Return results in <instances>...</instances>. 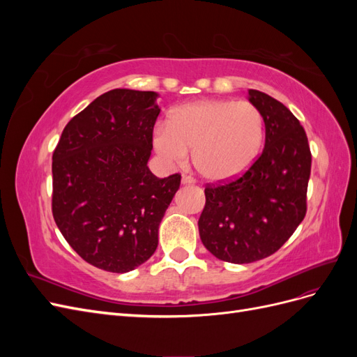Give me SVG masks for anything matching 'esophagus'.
<instances>
[{
    "mask_svg": "<svg viewBox=\"0 0 357 357\" xmlns=\"http://www.w3.org/2000/svg\"><path fill=\"white\" fill-rule=\"evenodd\" d=\"M181 183H183V185H193V183H195V180H193L190 176H183L181 177Z\"/></svg>",
    "mask_w": 357,
    "mask_h": 357,
    "instance_id": "esophagus-1",
    "label": "esophagus"
}]
</instances>
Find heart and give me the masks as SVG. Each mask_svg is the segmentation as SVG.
<instances>
[{
    "label": "heart",
    "mask_w": 357,
    "mask_h": 357,
    "mask_svg": "<svg viewBox=\"0 0 357 357\" xmlns=\"http://www.w3.org/2000/svg\"><path fill=\"white\" fill-rule=\"evenodd\" d=\"M264 117L245 101L204 100L176 107L168 125L155 128L153 146L169 162H183L192 151L193 165L210 181H226L250 168L261 153Z\"/></svg>",
    "instance_id": "1"
}]
</instances>
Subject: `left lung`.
I'll return each instance as SVG.
<instances>
[{"label":"left lung","mask_w":357,"mask_h":357,"mask_svg":"<svg viewBox=\"0 0 357 357\" xmlns=\"http://www.w3.org/2000/svg\"><path fill=\"white\" fill-rule=\"evenodd\" d=\"M248 101L264 117V152L241 177L205 188L198 220L205 248L231 264L275 253L307 213L311 152L304 128L273 96L248 89Z\"/></svg>","instance_id":"1"}]
</instances>
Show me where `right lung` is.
<instances>
[{"mask_svg": "<svg viewBox=\"0 0 357 357\" xmlns=\"http://www.w3.org/2000/svg\"><path fill=\"white\" fill-rule=\"evenodd\" d=\"M156 98L152 91L102 93L67 123L53 152V219L77 255L104 271H132L155 253L180 188V174L158 178L147 167Z\"/></svg>", "mask_w": 357, "mask_h": 357, "instance_id": "1", "label": "right lung"}]
</instances>
